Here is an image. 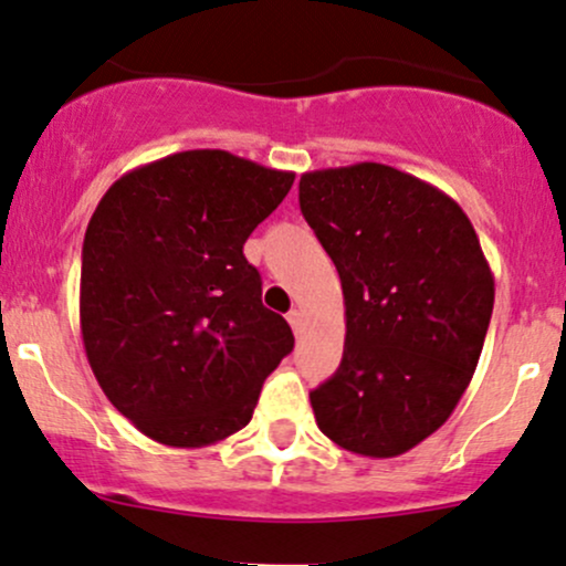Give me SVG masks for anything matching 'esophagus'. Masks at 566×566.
Wrapping results in <instances>:
<instances>
[{
	"label": "esophagus",
	"instance_id": "obj_1",
	"mask_svg": "<svg viewBox=\"0 0 566 566\" xmlns=\"http://www.w3.org/2000/svg\"><path fill=\"white\" fill-rule=\"evenodd\" d=\"M289 323H291V328H294V334H300V332H302L304 317H302L300 310H291V313H289Z\"/></svg>",
	"mask_w": 566,
	"mask_h": 566
}]
</instances>
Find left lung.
I'll list each match as a JSON object with an SVG mask.
<instances>
[{"mask_svg": "<svg viewBox=\"0 0 566 566\" xmlns=\"http://www.w3.org/2000/svg\"><path fill=\"white\" fill-rule=\"evenodd\" d=\"M300 208L336 264L345 353L310 392L336 447L398 457L436 433L471 385L494 277L471 219L433 184L382 163L302 174Z\"/></svg>", "mask_w": 566, "mask_h": 566, "instance_id": "left-lung-1", "label": "left lung"}]
</instances>
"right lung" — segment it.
Segmentation results:
<instances>
[{
	"label": "right lung",
	"instance_id": "1",
	"mask_svg": "<svg viewBox=\"0 0 566 566\" xmlns=\"http://www.w3.org/2000/svg\"><path fill=\"white\" fill-rule=\"evenodd\" d=\"M294 174L189 149L106 189L82 245L80 328L101 390L151 441L198 449L251 422L294 350L243 243Z\"/></svg>",
	"mask_w": 566,
	"mask_h": 566
}]
</instances>
